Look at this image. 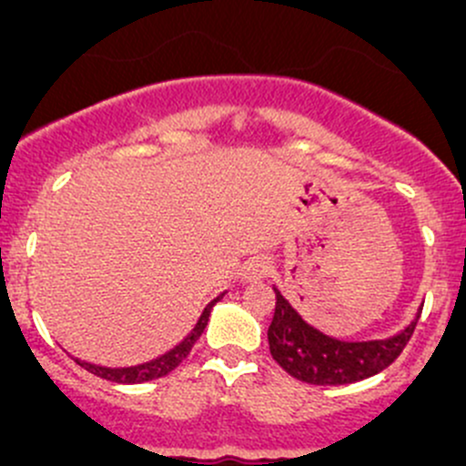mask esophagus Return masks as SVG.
<instances>
[{"label": "esophagus", "instance_id": "34e87169", "mask_svg": "<svg viewBox=\"0 0 466 466\" xmlns=\"http://www.w3.org/2000/svg\"><path fill=\"white\" fill-rule=\"evenodd\" d=\"M267 271H269V258L265 253H256V256L247 258L239 267V276L244 280H260L265 279Z\"/></svg>", "mask_w": 466, "mask_h": 466}]
</instances>
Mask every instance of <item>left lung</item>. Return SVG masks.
Listing matches in <instances>:
<instances>
[{"instance_id": "1", "label": "left lung", "mask_w": 466, "mask_h": 466, "mask_svg": "<svg viewBox=\"0 0 466 466\" xmlns=\"http://www.w3.org/2000/svg\"><path fill=\"white\" fill-rule=\"evenodd\" d=\"M276 292V310L267 339L269 353L292 379L310 385H347L370 379L390 367L412 338L419 312L403 330L388 339L344 342L308 324L292 303Z\"/></svg>"}]
</instances>
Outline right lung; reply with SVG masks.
I'll list each match as a JSON object with an SVG mask.
<instances>
[{
  "mask_svg": "<svg viewBox=\"0 0 466 466\" xmlns=\"http://www.w3.org/2000/svg\"><path fill=\"white\" fill-rule=\"evenodd\" d=\"M224 294H227V292H222V294H219V297H215L213 301H210L208 306L204 308L201 317H199V319H197L195 329H192L190 333H187L186 338H183L181 342L177 344V347H172V349H169V351H165L163 356L154 358V360L142 362V365H133V367H101V365H92V362H86V360H78V358H75V360L86 371H90V374L99 376V379L110 380V383L137 385V383H147V380H156V379H160V376H167L169 371L177 370V367L181 365L183 360H186L187 353L192 351V347H195V342L201 338V333H204L206 324H208L210 310H213L215 303L222 301Z\"/></svg>",
  "mask_w": 466,
  "mask_h": 466,
  "instance_id": "obj_1",
  "label": "right lung"
}]
</instances>
